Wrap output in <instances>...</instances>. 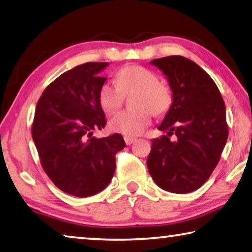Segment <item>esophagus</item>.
I'll return each instance as SVG.
<instances>
[{"label":"esophagus","mask_w":252,"mask_h":252,"mask_svg":"<svg viewBox=\"0 0 252 252\" xmlns=\"http://www.w3.org/2000/svg\"><path fill=\"white\" fill-rule=\"evenodd\" d=\"M125 141H126V143L127 146H130L131 143H133V142L135 141V138L130 137V135H126V137H125Z\"/></svg>","instance_id":"34e87169"}]
</instances>
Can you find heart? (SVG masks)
Instances as JSON below:
<instances>
[{
  "label": "heart",
  "instance_id": "1",
  "mask_svg": "<svg viewBox=\"0 0 252 252\" xmlns=\"http://www.w3.org/2000/svg\"><path fill=\"white\" fill-rule=\"evenodd\" d=\"M117 85L103 84L98 92V101L103 111L113 114L122 103V93L137 91L133 110L122 111L111 119L110 129L126 135H138L151 121V114H165L171 104L169 87L158 82L153 70L139 65L122 67L115 75Z\"/></svg>",
  "mask_w": 252,
  "mask_h": 252
}]
</instances>
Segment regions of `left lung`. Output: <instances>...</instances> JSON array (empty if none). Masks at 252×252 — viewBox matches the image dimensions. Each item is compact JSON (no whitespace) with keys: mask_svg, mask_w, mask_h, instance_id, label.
Masks as SVG:
<instances>
[{"mask_svg":"<svg viewBox=\"0 0 252 252\" xmlns=\"http://www.w3.org/2000/svg\"><path fill=\"white\" fill-rule=\"evenodd\" d=\"M150 63L166 76L173 102L158 126L167 133L151 140L148 170L160 189L190 193L209 179L226 143L224 101L210 75L190 59L169 56Z\"/></svg>","mask_w":252,"mask_h":252,"instance_id":"1","label":"left lung"}]
</instances>
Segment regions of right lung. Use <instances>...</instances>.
<instances>
[{
  "mask_svg": "<svg viewBox=\"0 0 252 252\" xmlns=\"http://www.w3.org/2000/svg\"><path fill=\"white\" fill-rule=\"evenodd\" d=\"M109 63H86L48 85L35 107L32 139L42 168L59 189L92 196L109 185L115 155L126 147L120 133L93 137L106 125L98 92L106 82L99 73Z\"/></svg>",
  "mask_w": 252,
  "mask_h": 252,
  "instance_id": "obj_1",
  "label": "right lung"
}]
</instances>
